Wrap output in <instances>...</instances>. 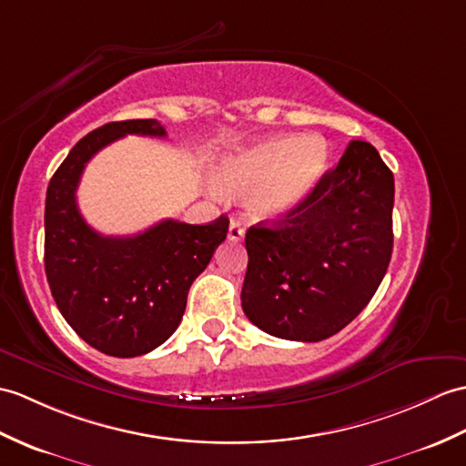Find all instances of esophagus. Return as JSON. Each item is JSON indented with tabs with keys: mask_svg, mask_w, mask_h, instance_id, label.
<instances>
[{
	"mask_svg": "<svg viewBox=\"0 0 466 466\" xmlns=\"http://www.w3.org/2000/svg\"><path fill=\"white\" fill-rule=\"evenodd\" d=\"M228 240H232V242H242L244 240V228H242L240 222H236V220L230 222Z\"/></svg>",
	"mask_w": 466,
	"mask_h": 466,
	"instance_id": "34e87169",
	"label": "esophagus"
}]
</instances>
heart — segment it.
<instances>
[{
    "instance_id": "heart-1",
    "label": "heart",
    "mask_w": 466,
    "mask_h": 466,
    "mask_svg": "<svg viewBox=\"0 0 466 466\" xmlns=\"http://www.w3.org/2000/svg\"><path fill=\"white\" fill-rule=\"evenodd\" d=\"M328 167L329 148L321 137H274L224 158L216 182L228 194L256 192V218L279 220L311 197Z\"/></svg>"
}]
</instances>
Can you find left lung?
Here are the masks:
<instances>
[{"label": "left lung", "instance_id": "obj_1", "mask_svg": "<svg viewBox=\"0 0 466 466\" xmlns=\"http://www.w3.org/2000/svg\"><path fill=\"white\" fill-rule=\"evenodd\" d=\"M395 180L375 147L351 140L298 210L246 232L242 309L274 338L321 341L353 321L393 252Z\"/></svg>", "mask_w": 466, "mask_h": 466}]
</instances>
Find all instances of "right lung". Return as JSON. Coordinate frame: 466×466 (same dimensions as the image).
<instances>
[{
    "instance_id": "right-lung-1",
    "label": "right lung",
    "mask_w": 466,
    "mask_h": 466,
    "mask_svg": "<svg viewBox=\"0 0 466 466\" xmlns=\"http://www.w3.org/2000/svg\"><path fill=\"white\" fill-rule=\"evenodd\" d=\"M125 135L167 137V131L155 118L95 128L61 162L46 198V274L53 299L81 339L113 357L145 355L175 333L192 282L230 224L222 214L208 224L168 218L135 236L95 232L75 192L86 162Z\"/></svg>"
}]
</instances>
